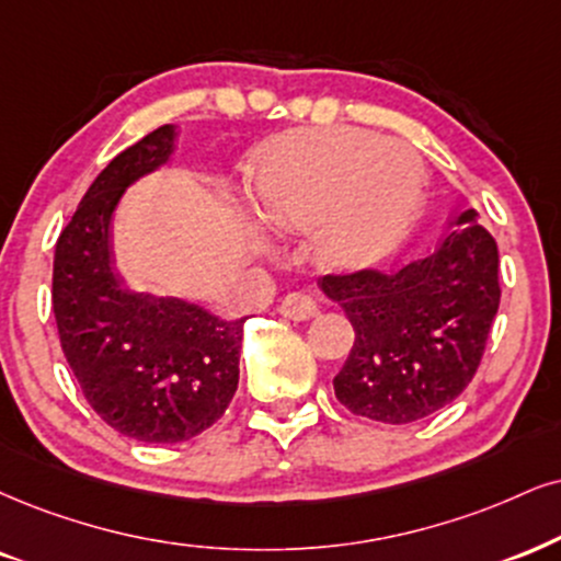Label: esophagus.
Segmentation results:
<instances>
[{
  "label": "esophagus",
  "instance_id": "34e87169",
  "mask_svg": "<svg viewBox=\"0 0 561 561\" xmlns=\"http://www.w3.org/2000/svg\"><path fill=\"white\" fill-rule=\"evenodd\" d=\"M278 312L294 322H307L320 312V307H317V301L309 299L307 294H288L286 299L280 301Z\"/></svg>",
  "mask_w": 561,
  "mask_h": 561
}]
</instances>
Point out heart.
<instances>
[{
	"label": "heart",
	"mask_w": 561,
	"mask_h": 561,
	"mask_svg": "<svg viewBox=\"0 0 561 561\" xmlns=\"http://www.w3.org/2000/svg\"><path fill=\"white\" fill-rule=\"evenodd\" d=\"M421 163L403 142L362 129H307L275 142L257 171L254 207L270 226L309 229L317 262L358 267L396 241L416 203Z\"/></svg>",
	"instance_id": "obj_1"
}]
</instances>
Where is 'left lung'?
I'll return each instance as SVG.
<instances>
[{
  "label": "left lung",
  "instance_id": "8db88e82",
  "mask_svg": "<svg viewBox=\"0 0 561 561\" xmlns=\"http://www.w3.org/2000/svg\"><path fill=\"white\" fill-rule=\"evenodd\" d=\"M473 207L458 213L424 257L382 273L322 275L354 324V348L333 379L356 416L411 424L466 390L500 309V252Z\"/></svg>",
  "mask_w": 561,
  "mask_h": 561
}]
</instances>
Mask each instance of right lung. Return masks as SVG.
Instances as JSON below:
<instances>
[{
	"mask_svg": "<svg viewBox=\"0 0 561 561\" xmlns=\"http://www.w3.org/2000/svg\"><path fill=\"white\" fill-rule=\"evenodd\" d=\"M174 124L122 150L95 176L54 252L51 304L82 396L137 442L174 445L224 416L239 385L244 320L174 296L137 294L114 270L108 228L129 184L174 153Z\"/></svg>",
	"mask_w": 561,
	"mask_h": 561,
	"instance_id": "add662e5",
	"label": "right lung"
}]
</instances>
